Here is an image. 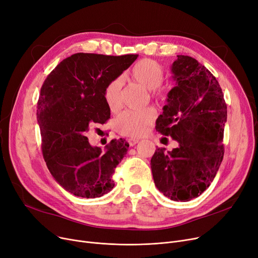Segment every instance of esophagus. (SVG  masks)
<instances>
[{"mask_svg": "<svg viewBox=\"0 0 258 258\" xmlns=\"http://www.w3.org/2000/svg\"><path fill=\"white\" fill-rule=\"evenodd\" d=\"M127 142H128V144H130L131 146H135V145H136V144L139 142V140L131 138V139H128V140H127Z\"/></svg>", "mask_w": 258, "mask_h": 258, "instance_id": "obj_1", "label": "esophagus"}]
</instances>
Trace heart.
<instances>
[{"label":"heart","instance_id":"1","mask_svg":"<svg viewBox=\"0 0 258 258\" xmlns=\"http://www.w3.org/2000/svg\"><path fill=\"white\" fill-rule=\"evenodd\" d=\"M128 78L140 85L143 89L153 91L152 96L156 99L163 97V92L156 91L164 78V68L156 60L144 58L135 64L130 72ZM121 79L115 78L108 83L103 90V99L111 111H117L120 107ZM156 113L151 107L140 111H124L114 122L116 131L127 137H141L150 128L155 120Z\"/></svg>","mask_w":258,"mask_h":258}]
</instances>
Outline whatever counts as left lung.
<instances>
[{
    "label": "left lung",
    "instance_id": "obj_1",
    "mask_svg": "<svg viewBox=\"0 0 258 258\" xmlns=\"http://www.w3.org/2000/svg\"><path fill=\"white\" fill-rule=\"evenodd\" d=\"M171 72L175 86L167 94L156 130L179 146L167 153L158 147L151 168L160 192L187 202L206 190L220 168L227 104L219 81L197 59L178 55Z\"/></svg>",
    "mask_w": 258,
    "mask_h": 258
}]
</instances>
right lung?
<instances>
[{"mask_svg":"<svg viewBox=\"0 0 258 258\" xmlns=\"http://www.w3.org/2000/svg\"><path fill=\"white\" fill-rule=\"evenodd\" d=\"M137 57L76 53L60 61L40 89L36 115L43 156L54 180L76 197L100 198L115 185L113 173L128 143L115 139L102 152L86 134L110 118L103 90Z\"/></svg>","mask_w":258,"mask_h":258,"instance_id":"add662e5","label":"right lung"}]
</instances>
